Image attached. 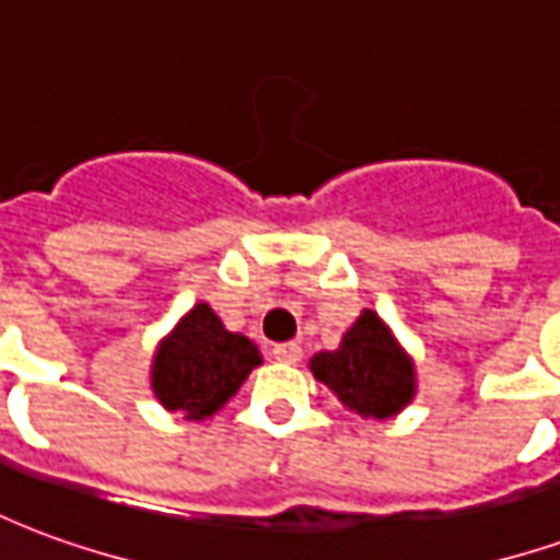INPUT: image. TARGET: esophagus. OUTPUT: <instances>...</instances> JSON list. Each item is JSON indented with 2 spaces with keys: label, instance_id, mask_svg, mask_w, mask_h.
I'll return each instance as SVG.
<instances>
[{
  "label": "esophagus",
  "instance_id": "esophagus-1",
  "mask_svg": "<svg viewBox=\"0 0 560 560\" xmlns=\"http://www.w3.org/2000/svg\"><path fill=\"white\" fill-rule=\"evenodd\" d=\"M272 360H279V363L296 365L303 360V348L296 345V341H284V345H276L272 348Z\"/></svg>",
  "mask_w": 560,
  "mask_h": 560
}]
</instances>
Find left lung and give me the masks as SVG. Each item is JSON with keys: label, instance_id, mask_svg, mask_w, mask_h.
<instances>
[{"label": "left lung", "instance_id": "1", "mask_svg": "<svg viewBox=\"0 0 560 560\" xmlns=\"http://www.w3.org/2000/svg\"><path fill=\"white\" fill-rule=\"evenodd\" d=\"M312 372L351 411L375 420L399 413L413 396L411 363L375 312H363L339 351L317 353Z\"/></svg>", "mask_w": 560, "mask_h": 560}]
</instances>
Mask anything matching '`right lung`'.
Listing matches in <instances>:
<instances>
[{
  "label": "right lung",
  "instance_id": "add662e5",
  "mask_svg": "<svg viewBox=\"0 0 560 560\" xmlns=\"http://www.w3.org/2000/svg\"><path fill=\"white\" fill-rule=\"evenodd\" d=\"M255 365H260L255 345L240 332H228L219 315L200 303L159 348L152 389L167 411L203 420L243 387Z\"/></svg>",
  "mask_w": 560,
  "mask_h": 560
}]
</instances>
